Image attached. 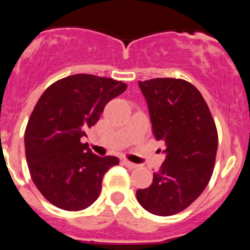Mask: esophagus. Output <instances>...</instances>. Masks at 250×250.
I'll return each mask as SVG.
<instances>
[{"label":"esophagus","mask_w":250,"mask_h":250,"mask_svg":"<svg viewBox=\"0 0 250 250\" xmlns=\"http://www.w3.org/2000/svg\"><path fill=\"white\" fill-rule=\"evenodd\" d=\"M124 164H125V167H129V169H136V167H139L138 164H135V163H131V161L129 160H124Z\"/></svg>","instance_id":"obj_1"}]
</instances>
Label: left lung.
Here are the masks:
<instances>
[{"label": "left lung", "instance_id": "left-lung-1", "mask_svg": "<svg viewBox=\"0 0 250 250\" xmlns=\"http://www.w3.org/2000/svg\"><path fill=\"white\" fill-rule=\"evenodd\" d=\"M139 86L167 156L151 185L139 189L136 198L149 213L174 215L196 200L210 180L218 131L204 98L190 83L165 77L139 81Z\"/></svg>", "mask_w": 250, "mask_h": 250}]
</instances>
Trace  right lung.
I'll use <instances>...</instances> for the list:
<instances>
[{
    "label": "right lung",
    "instance_id": "obj_1",
    "mask_svg": "<svg viewBox=\"0 0 250 250\" xmlns=\"http://www.w3.org/2000/svg\"><path fill=\"white\" fill-rule=\"evenodd\" d=\"M126 87L114 79L77 74L41 95L25 130L26 160L35 185L51 204L79 211L99 198L104 175L119 159L95 155L81 138Z\"/></svg>",
    "mask_w": 250,
    "mask_h": 250
}]
</instances>
